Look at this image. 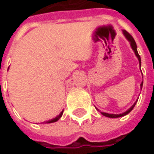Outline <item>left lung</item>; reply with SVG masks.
Wrapping results in <instances>:
<instances>
[{"instance_id":"8db88e82","label":"left lung","mask_w":154,"mask_h":154,"mask_svg":"<svg viewBox=\"0 0 154 154\" xmlns=\"http://www.w3.org/2000/svg\"><path fill=\"white\" fill-rule=\"evenodd\" d=\"M122 32H123V35L125 36V38L128 40V42L130 43V46H131V48L133 49L134 52V54H135V56H137V58H138V60H139L140 62V65H141V61H140V56L138 54V51H137V45H136V43H135V41H134V39L133 38V37L129 34V33L127 31H125V30H123L122 31ZM142 86H143V81L141 82V84H140V88H142ZM135 103L136 102L134 103L133 105L129 108V109H128L127 111H125V112H123L122 114H119V115H116V114H109V113H105V112H101V114L104 116H107V117H110V118H116V117H121V116H123L127 115L128 114L132 109H134V105H135Z\"/></svg>"}]
</instances>
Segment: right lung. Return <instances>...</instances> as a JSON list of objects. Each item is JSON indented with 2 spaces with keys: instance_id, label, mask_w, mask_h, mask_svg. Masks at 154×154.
Segmentation results:
<instances>
[{
  "instance_id": "obj_1",
  "label": "right lung",
  "mask_w": 154,
  "mask_h": 154,
  "mask_svg": "<svg viewBox=\"0 0 154 154\" xmlns=\"http://www.w3.org/2000/svg\"><path fill=\"white\" fill-rule=\"evenodd\" d=\"M62 113H63V111H62V112L60 113V115L57 116H56V117H55V118L51 119V120H50V121L45 122V123H51V122H55L58 121V120H59V119L61 118V116H62Z\"/></svg>"
}]
</instances>
